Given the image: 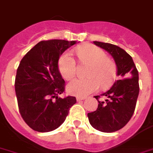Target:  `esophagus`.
Segmentation results:
<instances>
[{
    "label": "esophagus",
    "instance_id": "esophagus-1",
    "mask_svg": "<svg viewBox=\"0 0 153 153\" xmlns=\"http://www.w3.org/2000/svg\"><path fill=\"white\" fill-rule=\"evenodd\" d=\"M85 97H81V96H77L76 97V100L77 101H81V100H84L85 99Z\"/></svg>",
    "mask_w": 153,
    "mask_h": 153
}]
</instances>
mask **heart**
<instances>
[{
	"label": "heart",
	"mask_w": 153,
	"mask_h": 153,
	"mask_svg": "<svg viewBox=\"0 0 153 153\" xmlns=\"http://www.w3.org/2000/svg\"><path fill=\"white\" fill-rule=\"evenodd\" d=\"M76 55L81 64H87L86 78L74 79L68 84L69 93L76 95H87L96 91L99 85L107 87L113 82L116 75V65L105 56L103 50L93 45H84L76 50ZM59 69L62 76L69 80L76 74V62L69 53L63 54L59 60Z\"/></svg>",
	"instance_id": "obj_1"
}]
</instances>
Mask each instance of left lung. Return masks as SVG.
I'll return each mask as SVG.
<instances>
[{
    "mask_svg": "<svg viewBox=\"0 0 153 153\" xmlns=\"http://www.w3.org/2000/svg\"><path fill=\"white\" fill-rule=\"evenodd\" d=\"M93 43L113 57L119 79L107 91L94 96L98 102V108L88 113V117L94 128L111 133L123 128L133 116L139 93L138 71L131 55L123 49L108 43ZM102 96L107 98L103 102L98 100Z\"/></svg>",
    "mask_w": 153,
    "mask_h": 153,
    "instance_id": "obj_1",
    "label": "left lung"
}]
</instances>
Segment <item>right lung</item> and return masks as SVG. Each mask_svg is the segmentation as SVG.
<instances>
[{
    "mask_svg": "<svg viewBox=\"0 0 153 153\" xmlns=\"http://www.w3.org/2000/svg\"><path fill=\"white\" fill-rule=\"evenodd\" d=\"M75 44V40H42L20 62L15 80L18 106L23 120L34 131L48 132L58 128L76 102L74 96L58 97L65 86L59 59Z\"/></svg>",
    "mask_w": 153,
    "mask_h": 153,
    "instance_id": "add662e5",
    "label": "right lung"
}]
</instances>
